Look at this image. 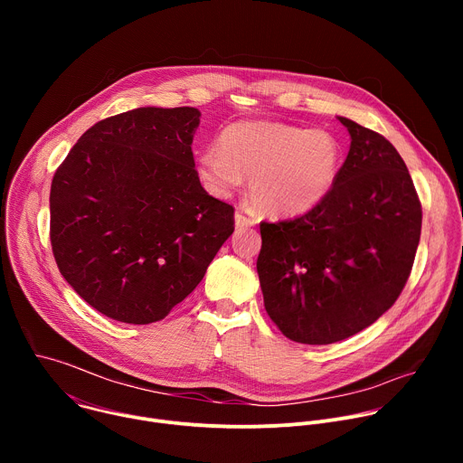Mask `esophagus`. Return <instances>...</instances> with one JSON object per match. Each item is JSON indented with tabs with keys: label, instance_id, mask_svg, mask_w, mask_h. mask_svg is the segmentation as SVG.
<instances>
[{
	"label": "esophagus",
	"instance_id": "esophagus-1",
	"mask_svg": "<svg viewBox=\"0 0 463 463\" xmlns=\"http://www.w3.org/2000/svg\"><path fill=\"white\" fill-rule=\"evenodd\" d=\"M234 223H236V229H247V227L254 225V220L247 218L243 213H236L234 214Z\"/></svg>",
	"mask_w": 463,
	"mask_h": 463
}]
</instances>
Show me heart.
<instances>
[{"label": "heart", "instance_id": "obj_1", "mask_svg": "<svg viewBox=\"0 0 463 463\" xmlns=\"http://www.w3.org/2000/svg\"><path fill=\"white\" fill-rule=\"evenodd\" d=\"M341 143L326 129L245 120L227 126L220 148L197 159V175L216 197H229L249 177V195L260 213L300 216L332 192L341 168Z\"/></svg>", "mask_w": 463, "mask_h": 463}]
</instances>
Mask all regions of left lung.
Instances as JSON below:
<instances>
[{
    "label": "left lung",
    "mask_w": 463,
    "mask_h": 463,
    "mask_svg": "<svg viewBox=\"0 0 463 463\" xmlns=\"http://www.w3.org/2000/svg\"><path fill=\"white\" fill-rule=\"evenodd\" d=\"M337 118L352 143L332 192L300 218L260 225L263 304L280 332L302 345L345 341L390 309L421 234V203L398 150Z\"/></svg>",
    "instance_id": "1"
}]
</instances>
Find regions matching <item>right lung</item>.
I'll use <instances>...</instances> for the list:
<instances>
[{
	"label": "right lung",
	"instance_id": "right-lung-1",
	"mask_svg": "<svg viewBox=\"0 0 463 463\" xmlns=\"http://www.w3.org/2000/svg\"><path fill=\"white\" fill-rule=\"evenodd\" d=\"M195 108H137L91 126L51 184V245L61 277L126 324L165 318L234 232V209L197 177Z\"/></svg>",
	"mask_w": 463,
	"mask_h": 463
}]
</instances>
